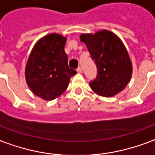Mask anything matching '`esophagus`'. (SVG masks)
Here are the masks:
<instances>
[{"label": "esophagus", "mask_w": 155, "mask_h": 155, "mask_svg": "<svg viewBox=\"0 0 155 155\" xmlns=\"http://www.w3.org/2000/svg\"><path fill=\"white\" fill-rule=\"evenodd\" d=\"M76 70H77L78 73H82V69H81V67H78Z\"/></svg>", "instance_id": "34e87169"}]
</instances>
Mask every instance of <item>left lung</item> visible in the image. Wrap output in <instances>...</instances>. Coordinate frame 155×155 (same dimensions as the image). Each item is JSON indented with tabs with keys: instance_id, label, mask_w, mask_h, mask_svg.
<instances>
[{
	"instance_id": "1",
	"label": "left lung",
	"mask_w": 155,
	"mask_h": 155,
	"mask_svg": "<svg viewBox=\"0 0 155 155\" xmlns=\"http://www.w3.org/2000/svg\"><path fill=\"white\" fill-rule=\"evenodd\" d=\"M91 59L97 67V75L90 82L97 95L111 97L121 92L132 77L133 66L126 48L118 37L107 30L94 34H81Z\"/></svg>"
}]
</instances>
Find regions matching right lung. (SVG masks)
Returning a JSON list of instances; mask_svg holds the SVG:
<instances>
[{
  "instance_id": "right-lung-1",
  "label": "right lung",
  "mask_w": 155,
  "mask_h": 155,
  "mask_svg": "<svg viewBox=\"0 0 155 155\" xmlns=\"http://www.w3.org/2000/svg\"><path fill=\"white\" fill-rule=\"evenodd\" d=\"M66 38L50 33L39 39L32 48L25 69L27 84L32 93L51 101L66 90L76 71L69 68L64 52Z\"/></svg>"
}]
</instances>
